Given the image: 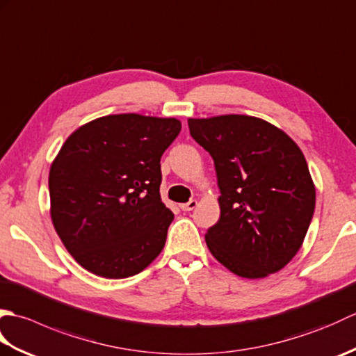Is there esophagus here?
<instances>
[{
  "instance_id": "1",
  "label": "esophagus",
  "mask_w": 356,
  "mask_h": 356,
  "mask_svg": "<svg viewBox=\"0 0 356 356\" xmlns=\"http://www.w3.org/2000/svg\"><path fill=\"white\" fill-rule=\"evenodd\" d=\"M195 207H197V200H190L188 203H182V205H180V209H182V211H193Z\"/></svg>"
}]
</instances>
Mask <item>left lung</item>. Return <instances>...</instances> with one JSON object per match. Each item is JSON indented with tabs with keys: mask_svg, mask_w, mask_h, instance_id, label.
<instances>
[{
	"mask_svg": "<svg viewBox=\"0 0 356 356\" xmlns=\"http://www.w3.org/2000/svg\"><path fill=\"white\" fill-rule=\"evenodd\" d=\"M188 127L213 157L220 190V218L205 236L211 254L245 278L284 268L315 211V186L297 143L243 115L188 119Z\"/></svg>",
	"mask_w": 356,
	"mask_h": 356,
	"instance_id": "left-lung-1",
	"label": "left lung"
}]
</instances>
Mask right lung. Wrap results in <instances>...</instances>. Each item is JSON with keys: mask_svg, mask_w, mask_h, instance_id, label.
I'll return each mask as SVG.
<instances>
[{"mask_svg": "<svg viewBox=\"0 0 356 356\" xmlns=\"http://www.w3.org/2000/svg\"><path fill=\"white\" fill-rule=\"evenodd\" d=\"M180 120L111 115L78 128L51 163V222L73 259L105 278L139 274L161 254L174 214L159 188Z\"/></svg>", "mask_w": 356, "mask_h": 356, "instance_id": "add662e5", "label": "right lung"}]
</instances>
